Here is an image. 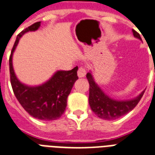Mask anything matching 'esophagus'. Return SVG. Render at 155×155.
Wrapping results in <instances>:
<instances>
[{
    "mask_svg": "<svg viewBox=\"0 0 155 155\" xmlns=\"http://www.w3.org/2000/svg\"><path fill=\"white\" fill-rule=\"evenodd\" d=\"M77 75L79 78L84 77L86 75V70L84 67H80L77 71Z\"/></svg>",
    "mask_w": 155,
    "mask_h": 155,
    "instance_id": "1",
    "label": "esophagus"
}]
</instances>
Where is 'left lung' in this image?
I'll return each mask as SVG.
<instances>
[{"mask_svg": "<svg viewBox=\"0 0 155 155\" xmlns=\"http://www.w3.org/2000/svg\"><path fill=\"white\" fill-rule=\"evenodd\" d=\"M133 33L136 38L141 40L139 33L137 32L135 30H133ZM86 77L89 83V106L92 110L97 114V116L102 120H114L127 114L135 108L145 93V90H143L137 97L130 100H114L106 95L95 82L91 71L87 73Z\"/></svg>", "mask_w": 155, "mask_h": 155, "instance_id": "8db88e82", "label": "left lung"}]
</instances>
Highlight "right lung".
I'll return each instance as SVG.
<instances>
[{"label": "right lung", "mask_w": 155, "mask_h": 155, "mask_svg": "<svg viewBox=\"0 0 155 155\" xmlns=\"http://www.w3.org/2000/svg\"><path fill=\"white\" fill-rule=\"evenodd\" d=\"M40 26L41 22H35L18 35L9 57L10 82L16 98L28 114L37 120L51 121L59 119L64 113L67 97L78 80V67L71 71H58L40 85L29 86L20 82L13 67V54L22 35L38 30Z\"/></svg>", "instance_id": "add662e5"}]
</instances>
